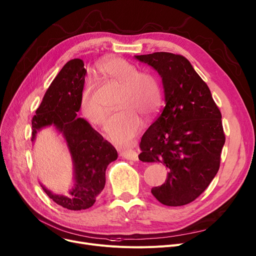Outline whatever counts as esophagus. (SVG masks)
<instances>
[{"mask_svg":"<svg viewBox=\"0 0 256 256\" xmlns=\"http://www.w3.org/2000/svg\"><path fill=\"white\" fill-rule=\"evenodd\" d=\"M120 156L126 158V160H138V152L135 150H124L121 152Z\"/></svg>","mask_w":256,"mask_h":256,"instance_id":"esophagus-1","label":"esophagus"}]
</instances>
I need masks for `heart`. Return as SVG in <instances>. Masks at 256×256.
<instances>
[{
	"label": "heart",
	"instance_id": "1",
	"mask_svg": "<svg viewBox=\"0 0 256 256\" xmlns=\"http://www.w3.org/2000/svg\"><path fill=\"white\" fill-rule=\"evenodd\" d=\"M98 70L121 85L118 106L122 109L108 119L106 132L114 142L130 143L143 128L140 114L152 116L162 100V91L156 78L121 58H108L98 64ZM96 84L88 80L80 96V110L93 124L102 126L106 110L96 100Z\"/></svg>",
	"mask_w": 256,
	"mask_h": 256
}]
</instances>
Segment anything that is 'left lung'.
Segmentation results:
<instances>
[{"instance_id": "8db88e82", "label": "left lung", "mask_w": 256, "mask_h": 256, "mask_svg": "<svg viewBox=\"0 0 256 256\" xmlns=\"http://www.w3.org/2000/svg\"><path fill=\"white\" fill-rule=\"evenodd\" d=\"M162 78L165 106L140 142L142 162H160L169 173L152 195L168 206L192 202L220 168L225 143L222 115L210 88L182 55L156 52L136 56Z\"/></svg>"}]
</instances>
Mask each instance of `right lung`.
<instances>
[{"label": "right lung", "mask_w": 256, "mask_h": 256, "mask_svg": "<svg viewBox=\"0 0 256 256\" xmlns=\"http://www.w3.org/2000/svg\"><path fill=\"white\" fill-rule=\"evenodd\" d=\"M85 74L83 60L67 62L50 83L32 119V141L38 130L52 124L68 145L76 180L70 196L55 195L42 186L52 201L70 210H86L94 204L106 184V169L118 156L110 142L85 119L76 118Z\"/></svg>", "instance_id": "1"}]
</instances>
